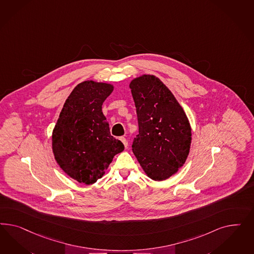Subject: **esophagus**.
Here are the masks:
<instances>
[{
  "label": "esophagus",
  "mask_w": 254,
  "mask_h": 254,
  "mask_svg": "<svg viewBox=\"0 0 254 254\" xmlns=\"http://www.w3.org/2000/svg\"><path fill=\"white\" fill-rule=\"evenodd\" d=\"M120 140L123 142V144L125 145V147H126V148H127V144H128V143H127V138H124V137H121V138H120Z\"/></svg>",
  "instance_id": "1"
}]
</instances>
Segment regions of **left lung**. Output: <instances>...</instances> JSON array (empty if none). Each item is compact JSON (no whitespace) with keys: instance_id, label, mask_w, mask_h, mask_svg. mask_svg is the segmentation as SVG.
I'll return each instance as SVG.
<instances>
[{"instance_id":"obj_1","label":"left lung","mask_w":254,"mask_h":254,"mask_svg":"<svg viewBox=\"0 0 254 254\" xmlns=\"http://www.w3.org/2000/svg\"><path fill=\"white\" fill-rule=\"evenodd\" d=\"M129 88L138 121L133 153L148 177L166 181L177 173L188 157L192 142L189 119L158 77H136Z\"/></svg>"}]
</instances>
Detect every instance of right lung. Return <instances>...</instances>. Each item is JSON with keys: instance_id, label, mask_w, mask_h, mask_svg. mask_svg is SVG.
<instances>
[{"instance_id": "add662e5", "label": "right lung", "mask_w": 254, "mask_h": 254, "mask_svg": "<svg viewBox=\"0 0 254 254\" xmlns=\"http://www.w3.org/2000/svg\"><path fill=\"white\" fill-rule=\"evenodd\" d=\"M112 84L84 81L65 101L52 132V151L61 169L80 184L93 185L105 174L124 144L110 134L102 104Z\"/></svg>"}]
</instances>
